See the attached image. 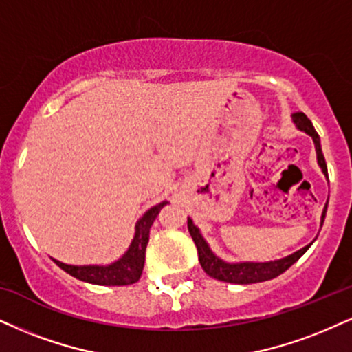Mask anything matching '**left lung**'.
<instances>
[{
    "label": "left lung",
    "mask_w": 352,
    "mask_h": 352,
    "mask_svg": "<svg viewBox=\"0 0 352 352\" xmlns=\"http://www.w3.org/2000/svg\"><path fill=\"white\" fill-rule=\"evenodd\" d=\"M292 122L298 130H300V132H305L307 135L311 137V140H314V143H315V150H316V162H318V166L322 168L323 175L327 176V179H328L327 162H324V156L322 151V143H320V137H318V133H316L314 124L310 122V119L303 114V112H296V114H292ZM327 209H328V202L324 204L322 220H320V227H322L324 222ZM188 228H189L190 236H192V240L197 246L199 263H201L204 271H206L210 277H214V279L230 282V284H256V282H264L269 279H274V277L282 274V272L287 271V269L292 266L294 263L298 261V258H300V256L310 248L311 243H314L311 241L310 245L303 246V248L296 251V253L285 256V258L274 259V261L228 263V261H225V259L219 258V256H217L214 251L210 250L209 243H207L206 238L202 236L201 230L194 225L192 219H189V217H188Z\"/></svg>",
    "instance_id": "8db88e82"
}]
</instances>
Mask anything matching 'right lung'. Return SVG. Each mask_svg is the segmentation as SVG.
I'll use <instances>...</instances> for the list:
<instances>
[{"instance_id":"1","label":"right lung","mask_w":352,"mask_h":352,"mask_svg":"<svg viewBox=\"0 0 352 352\" xmlns=\"http://www.w3.org/2000/svg\"><path fill=\"white\" fill-rule=\"evenodd\" d=\"M166 201L153 206L143 214L135 225V235L130 243L129 250L119 259L111 264H88V266H75L65 264L58 259H54L58 267L65 272L76 277V279L89 282L96 285H130L140 279L143 264H145V250L150 240V228L160 210L166 206Z\"/></svg>"}]
</instances>
